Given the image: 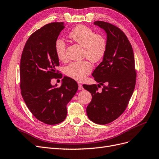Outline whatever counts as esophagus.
Returning <instances> with one entry per match:
<instances>
[{
  "label": "esophagus",
  "instance_id": "obj_1",
  "mask_svg": "<svg viewBox=\"0 0 159 159\" xmlns=\"http://www.w3.org/2000/svg\"><path fill=\"white\" fill-rule=\"evenodd\" d=\"M79 90H84V88H83V85H82V84H80V83H79Z\"/></svg>",
  "mask_w": 159,
  "mask_h": 159
}]
</instances>
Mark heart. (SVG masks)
Here are the masks:
<instances>
[{"instance_id":"heart-1","label":"heart","mask_w":159,"mask_h":159,"mask_svg":"<svg viewBox=\"0 0 159 159\" xmlns=\"http://www.w3.org/2000/svg\"><path fill=\"white\" fill-rule=\"evenodd\" d=\"M69 38L83 48V56L92 62L102 60L107 49V41L103 36L96 34L91 29L79 25L75 27L68 35ZM66 44L58 39L55 43V51L60 61L66 60ZM92 69L90 61L83 60L70 63L64 68V72L69 77L76 80H83Z\"/></svg>"}]
</instances>
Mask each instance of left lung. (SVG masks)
Wrapping results in <instances>:
<instances>
[{"instance_id":"1","label":"left lung","mask_w":159,"mask_h":159,"mask_svg":"<svg viewBox=\"0 0 159 159\" xmlns=\"http://www.w3.org/2000/svg\"><path fill=\"white\" fill-rule=\"evenodd\" d=\"M93 24L106 33L107 49L102 61L92 73L99 83L98 86H103L102 91H97L96 84L83 85L92 93L86 113L92 122L106 125L126 109L136 85V73L132 47L126 34L107 22L96 21Z\"/></svg>"}]
</instances>
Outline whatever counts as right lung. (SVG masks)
Returning a JSON list of instances; mask_svg holds the SVG:
<instances>
[{"mask_svg":"<svg viewBox=\"0 0 159 159\" xmlns=\"http://www.w3.org/2000/svg\"><path fill=\"white\" fill-rule=\"evenodd\" d=\"M64 27L63 22L51 23L33 33L27 40L20 61L23 100L35 118L47 125L59 124L66 119L67 104L79 87L68 76H64L59 88L50 83L58 76L56 68L60 63L55 43Z\"/></svg>","mask_w":159,"mask_h":159,"instance_id":"1","label":"right lung"}]
</instances>
